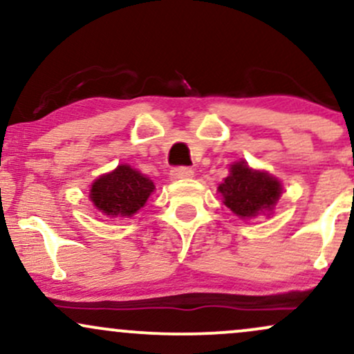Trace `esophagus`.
Returning a JSON list of instances; mask_svg holds the SVG:
<instances>
[{
    "instance_id": "obj_1",
    "label": "esophagus",
    "mask_w": 354,
    "mask_h": 354,
    "mask_svg": "<svg viewBox=\"0 0 354 354\" xmlns=\"http://www.w3.org/2000/svg\"><path fill=\"white\" fill-rule=\"evenodd\" d=\"M191 176H193V169L186 168V166H178L171 169V178L174 180H188Z\"/></svg>"
}]
</instances>
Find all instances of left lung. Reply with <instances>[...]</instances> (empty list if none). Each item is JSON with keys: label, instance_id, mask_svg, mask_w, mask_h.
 <instances>
[{"label": "left lung", "instance_id": "left-lung-1", "mask_svg": "<svg viewBox=\"0 0 354 354\" xmlns=\"http://www.w3.org/2000/svg\"><path fill=\"white\" fill-rule=\"evenodd\" d=\"M223 203L239 218H254L274 208L281 183L266 171L251 169L246 161L230 166V176L218 186Z\"/></svg>", "mask_w": 354, "mask_h": 354}]
</instances>
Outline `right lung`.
Instances as JSON below:
<instances>
[{
	"label": "right lung",
	"mask_w": 354,
	"mask_h": 354,
	"mask_svg": "<svg viewBox=\"0 0 354 354\" xmlns=\"http://www.w3.org/2000/svg\"><path fill=\"white\" fill-rule=\"evenodd\" d=\"M154 185L149 178L133 169L129 165H120L111 173L103 174L91 185L89 200L100 213L106 216H133L143 208Z\"/></svg>",
	"instance_id": "add662e5"
}]
</instances>
